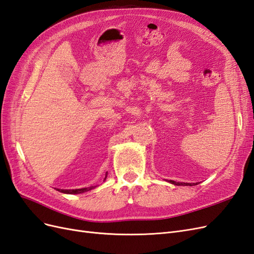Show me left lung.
<instances>
[{"mask_svg":"<svg viewBox=\"0 0 254 254\" xmlns=\"http://www.w3.org/2000/svg\"><path fill=\"white\" fill-rule=\"evenodd\" d=\"M169 183H171V184H173V185H176V186H195L196 184H190V183H177V182H174V181H170Z\"/></svg>","mask_w":254,"mask_h":254,"instance_id":"8db88e82","label":"left lung"}]
</instances>
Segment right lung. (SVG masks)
<instances>
[{
    "instance_id": "1",
    "label": "right lung",
    "mask_w": 254,
    "mask_h": 254,
    "mask_svg": "<svg viewBox=\"0 0 254 254\" xmlns=\"http://www.w3.org/2000/svg\"><path fill=\"white\" fill-rule=\"evenodd\" d=\"M108 175V174H106ZM106 175H105V178L104 181L106 179ZM94 189V187H89V188H83V189H75V190H64V189H57L59 192L61 193H65V194H80V193H84L86 191H89Z\"/></svg>"
}]
</instances>
